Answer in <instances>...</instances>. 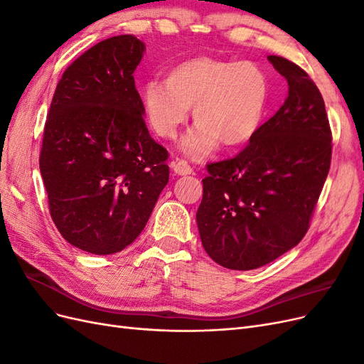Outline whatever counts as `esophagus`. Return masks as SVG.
Returning <instances> with one entry per match:
<instances>
[{
    "mask_svg": "<svg viewBox=\"0 0 364 364\" xmlns=\"http://www.w3.org/2000/svg\"><path fill=\"white\" fill-rule=\"evenodd\" d=\"M171 170L178 176H186L193 173V168L186 164V161H182V159H174L171 162Z\"/></svg>",
    "mask_w": 364,
    "mask_h": 364,
    "instance_id": "esophagus-1",
    "label": "esophagus"
}]
</instances>
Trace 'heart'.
<instances>
[{
    "label": "heart",
    "mask_w": 364,
    "mask_h": 364,
    "mask_svg": "<svg viewBox=\"0 0 364 364\" xmlns=\"http://www.w3.org/2000/svg\"><path fill=\"white\" fill-rule=\"evenodd\" d=\"M267 98L269 80L258 65L211 58L183 62L165 82L149 80L141 90L142 111L162 138H174L193 107L196 126L179 144L191 159H203L218 142H247L261 124Z\"/></svg>",
    "instance_id": "obj_1"
}]
</instances>
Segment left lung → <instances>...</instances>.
I'll return each instance as SVG.
<instances>
[{"label": "left lung", "instance_id": "left-lung-1", "mask_svg": "<svg viewBox=\"0 0 364 364\" xmlns=\"http://www.w3.org/2000/svg\"><path fill=\"white\" fill-rule=\"evenodd\" d=\"M289 95L237 156L208 164L196 220L203 249L230 270H253L294 247L331 164V129L321 91L301 67L267 58Z\"/></svg>", "mask_w": 364, "mask_h": 364}]
</instances>
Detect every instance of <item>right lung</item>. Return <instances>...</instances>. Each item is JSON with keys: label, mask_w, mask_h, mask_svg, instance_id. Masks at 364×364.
<instances>
[{"label": "right lung", "mask_w": 364, "mask_h": 364, "mask_svg": "<svg viewBox=\"0 0 364 364\" xmlns=\"http://www.w3.org/2000/svg\"><path fill=\"white\" fill-rule=\"evenodd\" d=\"M144 50L119 35L85 51L59 80L43 130L39 168L53 222L94 255L134 243L168 183V151L150 136L135 87Z\"/></svg>", "instance_id": "add662e5"}]
</instances>
